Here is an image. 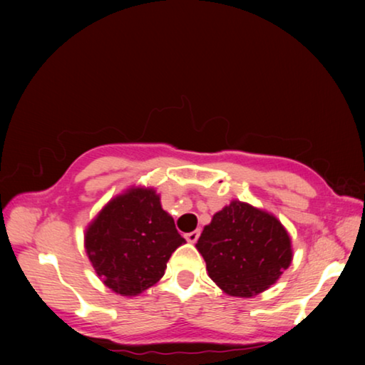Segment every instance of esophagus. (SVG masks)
Wrapping results in <instances>:
<instances>
[{"mask_svg": "<svg viewBox=\"0 0 365 365\" xmlns=\"http://www.w3.org/2000/svg\"><path fill=\"white\" fill-rule=\"evenodd\" d=\"M200 233H201L200 228H196V230H193V232L185 233V238H187V242H190V243H196V240L200 238Z\"/></svg>", "mask_w": 365, "mask_h": 365, "instance_id": "34e87169", "label": "esophagus"}]
</instances>
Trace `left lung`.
Segmentation results:
<instances>
[{"instance_id":"8db88e82","label":"left lung","mask_w":365,"mask_h":365,"mask_svg":"<svg viewBox=\"0 0 365 365\" xmlns=\"http://www.w3.org/2000/svg\"><path fill=\"white\" fill-rule=\"evenodd\" d=\"M196 250L205 257L211 280L235 298L265 292L293 261L292 238L282 222L238 200L212 215Z\"/></svg>"}]
</instances>
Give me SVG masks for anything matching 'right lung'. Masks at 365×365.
<instances>
[{
  "label": "right lung",
  "mask_w": 365,
  "mask_h": 365,
  "mask_svg": "<svg viewBox=\"0 0 365 365\" xmlns=\"http://www.w3.org/2000/svg\"><path fill=\"white\" fill-rule=\"evenodd\" d=\"M185 238L150 187L113 197L85 230V251L100 280L115 294L138 296L163 279Z\"/></svg>",
  "instance_id": "add662e5"
}]
</instances>
